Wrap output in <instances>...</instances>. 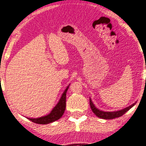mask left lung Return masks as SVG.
<instances>
[{"mask_svg": "<svg viewBox=\"0 0 146 146\" xmlns=\"http://www.w3.org/2000/svg\"><path fill=\"white\" fill-rule=\"evenodd\" d=\"M135 105V103H133V105H131V106L128 107L124 110H120V111H113V112H106V111H100L99 110H98L97 108H95L94 104L92 103V101L90 99V105L91 110L93 113H94L97 117H100V118L102 119H106V120H110V119H113L115 118V117H119L120 116H122V115H124V113H126V111H128L129 110L131 109V108H133V106Z\"/></svg>", "mask_w": 146, "mask_h": 146, "instance_id": "left-lung-1", "label": "left lung"}]
</instances>
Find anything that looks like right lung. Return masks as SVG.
Here are the masks:
<instances>
[{"mask_svg":"<svg viewBox=\"0 0 146 146\" xmlns=\"http://www.w3.org/2000/svg\"><path fill=\"white\" fill-rule=\"evenodd\" d=\"M68 87L69 86H67L66 90H64V93L62 94V96H61L60 99L57 105L53 109L51 113L49 115H45V116L38 117V118H28L29 120L32 121L33 122H35L36 124H46L53 122L54 121L58 120V119L62 117V115L64 113V110L66 108V93L67 92Z\"/></svg>","mask_w":146,"mask_h":146,"instance_id":"add662e5","label":"right lung"}]
</instances>
